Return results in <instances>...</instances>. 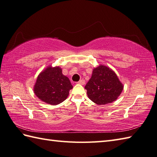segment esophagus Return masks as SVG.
<instances>
[{"instance_id":"esophagus-1","label":"esophagus","mask_w":157,"mask_h":157,"mask_svg":"<svg viewBox=\"0 0 157 157\" xmlns=\"http://www.w3.org/2000/svg\"><path fill=\"white\" fill-rule=\"evenodd\" d=\"M78 84H81V85H84V84H85V80H84V79H81V80H79V81L78 82Z\"/></svg>"}]
</instances>
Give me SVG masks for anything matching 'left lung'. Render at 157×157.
Returning a JSON list of instances; mask_svg holds the SVG:
<instances>
[{"label":"left lung","mask_w":157,"mask_h":157,"mask_svg":"<svg viewBox=\"0 0 157 157\" xmlns=\"http://www.w3.org/2000/svg\"><path fill=\"white\" fill-rule=\"evenodd\" d=\"M85 89L92 102L102 105L115 101L123 91V85L112 69L99 65L93 69Z\"/></svg>","instance_id":"8db88e82"}]
</instances>
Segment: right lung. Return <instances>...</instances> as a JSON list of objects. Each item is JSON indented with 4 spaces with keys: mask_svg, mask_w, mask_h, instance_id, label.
<instances>
[{
    "mask_svg": "<svg viewBox=\"0 0 157 157\" xmlns=\"http://www.w3.org/2000/svg\"><path fill=\"white\" fill-rule=\"evenodd\" d=\"M72 88L69 79L62 73V69L59 66L52 67L50 65L38 75L34 92L42 101L56 105L67 98Z\"/></svg>",
    "mask_w": 157,
    "mask_h": 157,
    "instance_id": "right-lung-1",
    "label": "right lung"
}]
</instances>
